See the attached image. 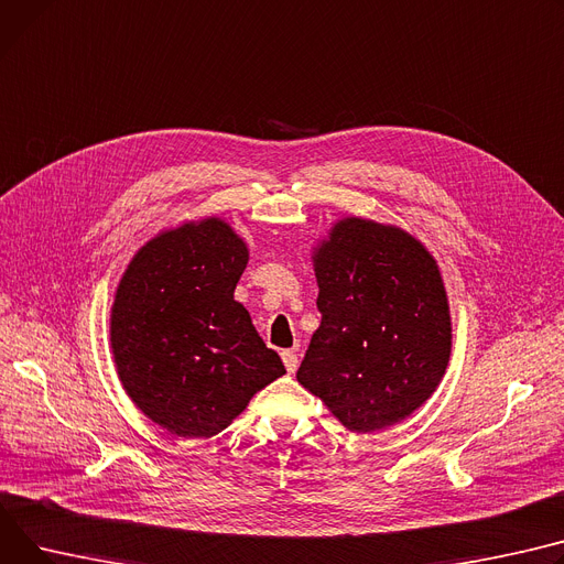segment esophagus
<instances>
[{"mask_svg":"<svg viewBox=\"0 0 564 564\" xmlns=\"http://www.w3.org/2000/svg\"><path fill=\"white\" fill-rule=\"evenodd\" d=\"M281 358H283L285 369H288L290 373H294V371H296V367H299V358H296V354L288 349V351H283V354H281Z\"/></svg>","mask_w":564,"mask_h":564,"instance_id":"esophagus-1","label":"esophagus"}]
</instances>
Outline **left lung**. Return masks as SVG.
Listing matches in <instances>:
<instances>
[{
	"label": "left lung",
	"mask_w": 564,
	"mask_h": 564,
	"mask_svg": "<svg viewBox=\"0 0 564 564\" xmlns=\"http://www.w3.org/2000/svg\"><path fill=\"white\" fill-rule=\"evenodd\" d=\"M313 260L322 324L296 381L354 433L405 420L452 354L437 262L405 231L360 217L337 221Z\"/></svg>",
	"instance_id": "8db88e82"
}]
</instances>
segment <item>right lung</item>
<instances>
[{
    "mask_svg": "<svg viewBox=\"0 0 564 564\" xmlns=\"http://www.w3.org/2000/svg\"><path fill=\"white\" fill-rule=\"evenodd\" d=\"M247 247L208 217L149 240L110 313L118 377L144 415L178 437H213L285 373L234 299Z\"/></svg>",
    "mask_w": 564,
    "mask_h": 564,
    "instance_id": "obj_1",
    "label": "right lung"
}]
</instances>
